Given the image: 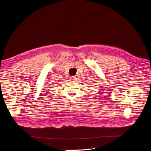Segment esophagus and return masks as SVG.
Returning <instances> with one entry per match:
<instances>
[{
	"mask_svg": "<svg viewBox=\"0 0 151 151\" xmlns=\"http://www.w3.org/2000/svg\"><path fill=\"white\" fill-rule=\"evenodd\" d=\"M70 79V80H75V79H76V77H75L74 76H71Z\"/></svg>",
	"mask_w": 151,
	"mask_h": 151,
	"instance_id": "esophagus-1",
	"label": "esophagus"
}]
</instances>
